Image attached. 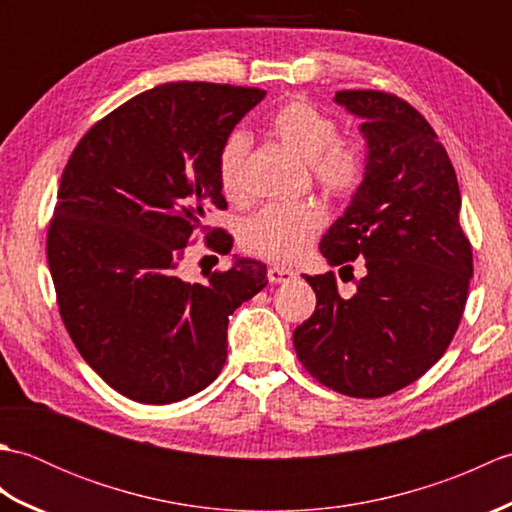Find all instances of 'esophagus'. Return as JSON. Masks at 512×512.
<instances>
[{"mask_svg": "<svg viewBox=\"0 0 512 512\" xmlns=\"http://www.w3.org/2000/svg\"><path fill=\"white\" fill-rule=\"evenodd\" d=\"M295 277H297V273L292 268H286V266H270L268 268L270 284H286V281H292Z\"/></svg>", "mask_w": 512, "mask_h": 512, "instance_id": "esophagus-1", "label": "esophagus"}]
</instances>
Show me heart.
Here are the masks:
<instances>
[{"instance_id":"obj_1","label":"heart","mask_w":512,"mask_h":512,"mask_svg":"<svg viewBox=\"0 0 512 512\" xmlns=\"http://www.w3.org/2000/svg\"><path fill=\"white\" fill-rule=\"evenodd\" d=\"M281 143L310 160L314 178L332 193H347L361 182L365 173V154L358 143L339 140L336 123L308 101H288L273 112L268 121ZM250 140L244 132H233L222 145L217 158V176L226 195L242 193L244 160ZM325 222V209L317 200L268 204L250 217L244 231L246 246L273 259H295L312 242V235Z\"/></svg>"}]
</instances>
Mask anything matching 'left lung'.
I'll use <instances>...</instances> for the list:
<instances>
[{"label": "left lung", "mask_w": 512, "mask_h": 512, "mask_svg": "<svg viewBox=\"0 0 512 512\" xmlns=\"http://www.w3.org/2000/svg\"><path fill=\"white\" fill-rule=\"evenodd\" d=\"M334 103L361 118L367 154L363 182L319 248L330 266L350 273V262L365 259V277L350 299L332 273L306 277L317 308L292 343L321 385L380 398L418 380L449 347L473 253L460 226L455 169L422 114L374 90L336 92Z\"/></svg>", "instance_id": "8db88e82"}]
</instances>
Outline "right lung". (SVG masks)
Returning <instances> with one entry per match:
<instances>
[{
    "instance_id": "right-lung-1",
    "label": "right lung",
    "mask_w": 512,
    "mask_h": 512,
    "mask_svg": "<svg viewBox=\"0 0 512 512\" xmlns=\"http://www.w3.org/2000/svg\"><path fill=\"white\" fill-rule=\"evenodd\" d=\"M264 90L165 83L123 103L76 145L48 228V266L76 350L118 394L169 405L226 363L228 317L266 288V266L233 255L206 284L178 277L204 217L226 209L217 158ZM231 253V235L213 231Z\"/></svg>"
}]
</instances>
